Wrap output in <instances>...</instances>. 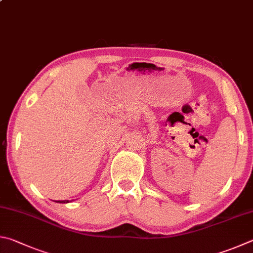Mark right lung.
Returning a JSON list of instances; mask_svg holds the SVG:
<instances>
[{
  "instance_id": "right-lung-1",
  "label": "right lung",
  "mask_w": 253,
  "mask_h": 253,
  "mask_svg": "<svg viewBox=\"0 0 253 253\" xmlns=\"http://www.w3.org/2000/svg\"><path fill=\"white\" fill-rule=\"evenodd\" d=\"M57 203H59V204H65V203H68V200H63V201L59 200V201H57Z\"/></svg>"
}]
</instances>
